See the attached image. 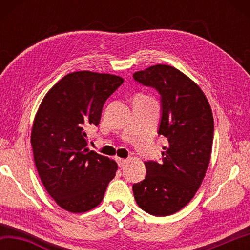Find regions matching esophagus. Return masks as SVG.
I'll return each mask as SVG.
<instances>
[{
  "label": "esophagus",
  "instance_id": "34e87169",
  "mask_svg": "<svg viewBox=\"0 0 250 250\" xmlns=\"http://www.w3.org/2000/svg\"><path fill=\"white\" fill-rule=\"evenodd\" d=\"M117 162H118V166L119 167H125L126 163H128V159H120L118 158L117 159Z\"/></svg>",
  "mask_w": 250,
  "mask_h": 250
}]
</instances>
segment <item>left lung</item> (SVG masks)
<instances>
[{"instance_id":"8db88e82","label":"left lung","mask_w":250,"mask_h":250,"mask_svg":"<svg viewBox=\"0 0 250 250\" xmlns=\"http://www.w3.org/2000/svg\"><path fill=\"white\" fill-rule=\"evenodd\" d=\"M133 78L160 94L158 133L167 139L162 161L145 163L146 175L133 184V195L146 213L167 216L188 204L204 179L213 145V113L201 88L174 67L151 66Z\"/></svg>"}]
</instances>
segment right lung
<instances>
[{"mask_svg": "<svg viewBox=\"0 0 250 250\" xmlns=\"http://www.w3.org/2000/svg\"><path fill=\"white\" fill-rule=\"evenodd\" d=\"M122 83L109 74H68L46 94L36 113L31 142L37 172L54 201L71 213L98 206L116 175L115 161L88 150L86 129L99 125L105 100Z\"/></svg>", "mask_w": 250, "mask_h": 250, "instance_id": "right-lung-1", "label": "right lung"}]
</instances>
